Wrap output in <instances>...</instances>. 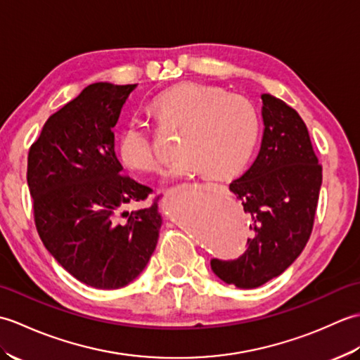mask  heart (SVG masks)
Here are the masks:
<instances>
[{
  "label": "heart",
  "mask_w": 360,
  "mask_h": 360,
  "mask_svg": "<svg viewBox=\"0 0 360 360\" xmlns=\"http://www.w3.org/2000/svg\"><path fill=\"white\" fill-rule=\"evenodd\" d=\"M153 106L160 119L182 128L181 153L168 165V178H193L205 172L218 178L232 176L255 148L259 116L246 97L202 83H184L160 94ZM117 151L122 162L139 172H156L164 160L150 125L137 116L122 127Z\"/></svg>",
  "instance_id": "obj_1"
}]
</instances>
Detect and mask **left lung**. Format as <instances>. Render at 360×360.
I'll return each instance as SVG.
<instances>
[{
  "label": "left lung",
  "mask_w": 360,
  "mask_h": 360,
  "mask_svg": "<svg viewBox=\"0 0 360 360\" xmlns=\"http://www.w3.org/2000/svg\"><path fill=\"white\" fill-rule=\"evenodd\" d=\"M262 98V147L254 164L229 186L250 218L254 236L236 259H210L217 277L241 289L278 277L302 254L322 186V165L303 119L277 97Z\"/></svg>",
  "instance_id": "obj_1"
}]
</instances>
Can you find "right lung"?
Masks as SVG:
<instances>
[{
  "instance_id": "add662e5",
  "label": "right lung",
  "mask_w": 360,
  "mask_h": 360,
  "mask_svg": "<svg viewBox=\"0 0 360 360\" xmlns=\"http://www.w3.org/2000/svg\"><path fill=\"white\" fill-rule=\"evenodd\" d=\"M137 85L98 82L46 120L27 156V186L37 232L74 278L119 289L139 275L156 249L162 224L153 193L122 173L114 127Z\"/></svg>"
}]
</instances>
